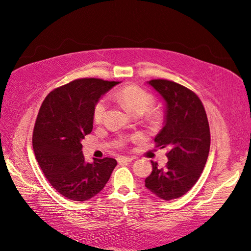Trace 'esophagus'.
Masks as SVG:
<instances>
[{
    "instance_id": "34e87169",
    "label": "esophagus",
    "mask_w": 251,
    "mask_h": 251,
    "mask_svg": "<svg viewBox=\"0 0 251 251\" xmlns=\"http://www.w3.org/2000/svg\"><path fill=\"white\" fill-rule=\"evenodd\" d=\"M133 160V157H124V156H122V157H119L118 158V161L120 162V163H123V162H131Z\"/></svg>"
}]
</instances>
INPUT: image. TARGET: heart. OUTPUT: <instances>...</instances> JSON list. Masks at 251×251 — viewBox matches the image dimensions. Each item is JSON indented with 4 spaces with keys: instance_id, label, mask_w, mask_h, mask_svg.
Instances as JSON below:
<instances>
[{
    "instance_id": "b5f03b06",
    "label": "heart",
    "mask_w": 251,
    "mask_h": 251,
    "mask_svg": "<svg viewBox=\"0 0 251 251\" xmlns=\"http://www.w3.org/2000/svg\"><path fill=\"white\" fill-rule=\"evenodd\" d=\"M114 98L133 115H141L146 112L147 119L151 123H157L161 119V112L160 111L155 110V109L148 110L153 104V96L139 86L129 85L121 88L114 93ZM107 107V99L102 98L96 101L93 108V120L96 123H99V122L104 119Z\"/></svg>"
}]
</instances>
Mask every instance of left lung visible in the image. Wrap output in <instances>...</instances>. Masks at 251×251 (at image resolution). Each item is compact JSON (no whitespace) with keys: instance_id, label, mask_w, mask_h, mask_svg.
Wrapping results in <instances>:
<instances>
[{"instance_id":"obj_1","label":"left lung","mask_w":251,"mask_h":251,"mask_svg":"<svg viewBox=\"0 0 251 251\" xmlns=\"http://www.w3.org/2000/svg\"><path fill=\"white\" fill-rule=\"evenodd\" d=\"M147 83L165 102L163 127L155 142L170 151L164 169L151 161L145 187L157 197L172 201L189 192L201 177L210 151L209 122L201 100L190 89L166 79Z\"/></svg>"}]
</instances>
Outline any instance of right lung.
<instances>
[{"label": "right lung", "mask_w": 251, "mask_h": 251, "mask_svg": "<svg viewBox=\"0 0 251 251\" xmlns=\"http://www.w3.org/2000/svg\"><path fill=\"white\" fill-rule=\"evenodd\" d=\"M119 81L81 78L57 88L43 100L33 132L37 162L50 185L70 201H85L104 189L118 162L85 161L81 140L92 131L93 108Z\"/></svg>", "instance_id": "1"}]
</instances>
